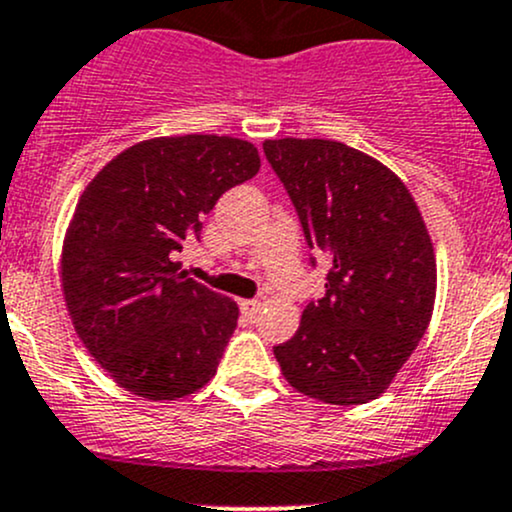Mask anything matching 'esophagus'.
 <instances>
[{
    "instance_id": "obj_1",
    "label": "esophagus",
    "mask_w": 512,
    "mask_h": 512,
    "mask_svg": "<svg viewBox=\"0 0 512 512\" xmlns=\"http://www.w3.org/2000/svg\"><path fill=\"white\" fill-rule=\"evenodd\" d=\"M240 308H243V313H245L247 318L255 320L257 316H260V311H262V301H257V299H252V301H240Z\"/></svg>"
}]
</instances>
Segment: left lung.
Segmentation results:
<instances>
[{"instance_id": "1", "label": "left lung", "mask_w": 512, "mask_h": 512, "mask_svg": "<svg viewBox=\"0 0 512 512\" xmlns=\"http://www.w3.org/2000/svg\"><path fill=\"white\" fill-rule=\"evenodd\" d=\"M262 150L306 245L330 262L323 299L303 308L299 330L274 357L303 396L333 406L372 401L432 316L437 269L423 216L389 167L338 140H265Z\"/></svg>"}]
</instances>
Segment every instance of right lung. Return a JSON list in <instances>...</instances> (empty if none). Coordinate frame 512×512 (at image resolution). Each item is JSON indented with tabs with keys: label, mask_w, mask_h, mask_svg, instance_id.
Instances as JSON below:
<instances>
[{
	"label": "right lung",
	"mask_w": 512,
	"mask_h": 512,
	"mask_svg": "<svg viewBox=\"0 0 512 512\" xmlns=\"http://www.w3.org/2000/svg\"><path fill=\"white\" fill-rule=\"evenodd\" d=\"M260 170L228 136L143 140L87 184L63 245V291L84 347L116 384L150 401L199 391L238 325L228 296L179 272L204 216Z\"/></svg>",
	"instance_id": "add662e5"
}]
</instances>
